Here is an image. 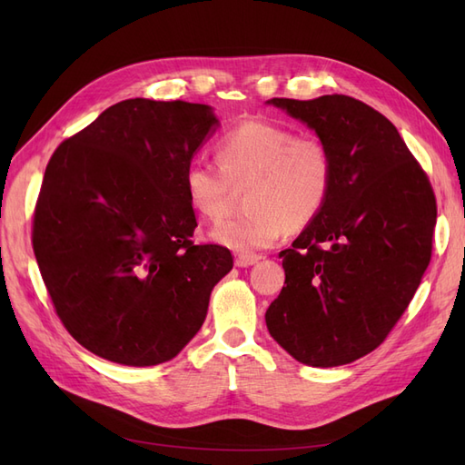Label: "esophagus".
<instances>
[{"label":"esophagus","instance_id":"34e87169","mask_svg":"<svg viewBox=\"0 0 465 465\" xmlns=\"http://www.w3.org/2000/svg\"><path fill=\"white\" fill-rule=\"evenodd\" d=\"M262 260V256H256V254H238L236 258H234V263L238 265V267H248V265H254L256 262H260Z\"/></svg>","mask_w":465,"mask_h":465}]
</instances>
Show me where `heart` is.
<instances>
[{
    "label": "heart",
    "mask_w": 465,
    "mask_h": 465,
    "mask_svg": "<svg viewBox=\"0 0 465 465\" xmlns=\"http://www.w3.org/2000/svg\"><path fill=\"white\" fill-rule=\"evenodd\" d=\"M333 154L318 135H297L270 120H246L217 142V163L195 157L186 164L190 205L209 221L229 213L234 188H246L244 215L213 231L236 252L273 246L285 229L308 227L326 205L333 184Z\"/></svg>",
    "instance_id": "1"
}]
</instances>
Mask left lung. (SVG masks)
I'll list each match as a JSON object with an SVG mask.
<instances>
[{
    "label": "left lung",
    "instance_id": "8db88e82",
    "mask_svg": "<svg viewBox=\"0 0 465 465\" xmlns=\"http://www.w3.org/2000/svg\"><path fill=\"white\" fill-rule=\"evenodd\" d=\"M333 154L320 215L281 252L285 283L265 312L273 340L308 367H340L382 343L432 254L436 198L386 116L347 94L272 98Z\"/></svg>",
    "mask_w": 465,
    "mask_h": 465
}]
</instances>
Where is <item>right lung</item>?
Wrapping results in <instances>:
<instances>
[{"instance_id": "add662e5", "label": "right lung", "mask_w": 465, "mask_h": 465, "mask_svg": "<svg viewBox=\"0 0 465 465\" xmlns=\"http://www.w3.org/2000/svg\"><path fill=\"white\" fill-rule=\"evenodd\" d=\"M217 118L205 104L128 98L67 137L48 161L33 219L40 275L64 328L128 367L174 359L232 270L193 244L184 171Z\"/></svg>"}]
</instances>
